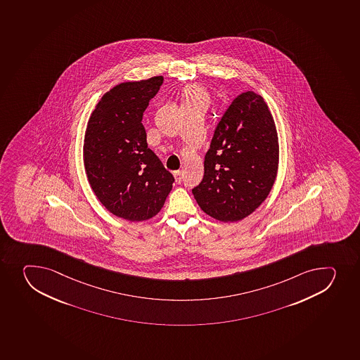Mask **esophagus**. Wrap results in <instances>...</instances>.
Listing matches in <instances>:
<instances>
[{
    "label": "esophagus",
    "instance_id": "esophagus-1",
    "mask_svg": "<svg viewBox=\"0 0 360 360\" xmlns=\"http://www.w3.org/2000/svg\"><path fill=\"white\" fill-rule=\"evenodd\" d=\"M174 181H176V183H178V184H181V183H182L183 179L182 171H174Z\"/></svg>",
    "mask_w": 360,
    "mask_h": 360
}]
</instances>
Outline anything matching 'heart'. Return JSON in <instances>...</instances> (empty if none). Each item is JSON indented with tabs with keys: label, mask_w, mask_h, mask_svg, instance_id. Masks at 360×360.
Instances as JSON below:
<instances>
[{
	"label": "heart",
	"mask_w": 360,
	"mask_h": 360,
	"mask_svg": "<svg viewBox=\"0 0 360 360\" xmlns=\"http://www.w3.org/2000/svg\"><path fill=\"white\" fill-rule=\"evenodd\" d=\"M183 104L196 103V102H207V94L203 88L195 84L186 86L182 91Z\"/></svg>",
	"instance_id": "heart-1"
}]
</instances>
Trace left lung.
Here are the masks:
<instances>
[{"label": "left lung", "instance_id": "obj_1", "mask_svg": "<svg viewBox=\"0 0 360 360\" xmlns=\"http://www.w3.org/2000/svg\"><path fill=\"white\" fill-rule=\"evenodd\" d=\"M279 144L263 97L246 91L225 111L193 193L200 209L221 221H238L269 196L277 177Z\"/></svg>", "mask_w": 360, "mask_h": 360}]
</instances>
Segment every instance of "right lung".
Segmentation results:
<instances>
[{"instance_id":"right-lung-1","label":"right lung","mask_w":360,"mask_h":360,"mask_svg":"<svg viewBox=\"0 0 360 360\" xmlns=\"http://www.w3.org/2000/svg\"><path fill=\"white\" fill-rule=\"evenodd\" d=\"M163 76L120 83L104 94L86 125L83 162L90 186L111 214L130 221L155 217L174 178L148 148L143 112Z\"/></svg>"}]
</instances>
